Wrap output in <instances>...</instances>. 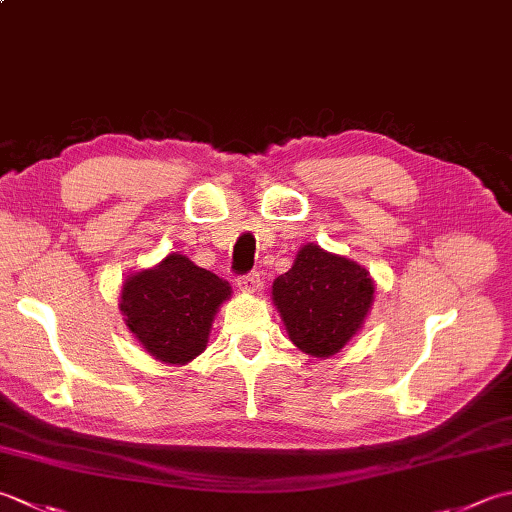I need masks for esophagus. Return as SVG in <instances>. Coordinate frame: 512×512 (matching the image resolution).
I'll list each match as a JSON object with an SVG mask.
<instances>
[{
  "mask_svg": "<svg viewBox=\"0 0 512 512\" xmlns=\"http://www.w3.org/2000/svg\"><path fill=\"white\" fill-rule=\"evenodd\" d=\"M237 286L246 290V293H257L259 288H262V277H259V273H248V275H242L237 277Z\"/></svg>",
  "mask_w": 512,
  "mask_h": 512,
  "instance_id": "esophagus-1",
  "label": "esophagus"
}]
</instances>
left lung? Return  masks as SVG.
I'll return each instance as SVG.
<instances>
[{"instance_id":"1","label":"left lung","mask_w":512,"mask_h":512,"mask_svg":"<svg viewBox=\"0 0 512 512\" xmlns=\"http://www.w3.org/2000/svg\"><path fill=\"white\" fill-rule=\"evenodd\" d=\"M375 299L368 270L342 255L306 244L293 268L273 282V302L299 350L330 357L357 335Z\"/></svg>"}]
</instances>
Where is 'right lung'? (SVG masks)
I'll return each mask as SVG.
<instances>
[{
	"label": "right lung",
	"mask_w": 512,
	"mask_h": 512,
	"mask_svg": "<svg viewBox=\"0 0 512 512\" xmlns=\"http://www.w3.org/2000/svg\"><path fill=\"white\" fill-rule=\"evenodd\" d=\"M230 293L226 279L170 253L155 268L126 279L119 310L150 355L184 366L206 350L210 326Z\"/></svg>",
	"instance_id": "obj_1"
}]
</instances>
